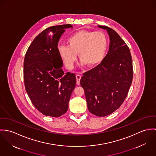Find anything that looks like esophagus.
I'll return each instance as SVG.
<instances>
[{
    "label": "esophagus",
    "instance_id": "obj_1",
    "mask_svg": "<svg viewBox=\"0 0 156 156\" xmlns=\"http://www.w3.org/2000/svg\"><path fill=\"white\" fill-rule=\"evenodd\" d=\"M76 80H77V85H79L80 84V80L81 79V76L79 74H77L76 75Z\"/></svg>",
    "mask_w": 156,
    "mask_h": 156
}]
</instances>
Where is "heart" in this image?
Returning a JSON list of instances; mask_svg holds the SVG:
<instances>
[{
	"mask_svg": "<svg viewBox=\"0 0 156 156\" xmlns=\"http://www.w3.org/2000/svg\"><path fill=\"white\" fill-rule=\"evenodd\" d=\"M68 45L58 47L59 55L68 69H72L77 54L82 65L97 67L103 61L108 48V40L102 32L80 30L71 35Z\"/></svg>",
	"mask_w": 156,
	"mask_h": 156,
	"instance_id": "obj_1",
	"label": "heart"
}]
</instances>
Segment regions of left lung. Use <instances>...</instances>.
<instances>
[{"mask_svg":"<svg viewBox=\"0 0 156 156\" xmlns=\"http://www.w3.org/2000/svg\"><path fill=\"white\" fill-rule=\"evenodd\" d=\"M98 26L108 31L109 51L101 64L83 74L80 85L85 91L89 111L98 116H105L124 102L132 82L133 71L127 45L111 28Z\"/></svg>","mask_w":156,"mask_h":156,"instance_id":"left-lung-1","label":"left lung"}]
</instances>
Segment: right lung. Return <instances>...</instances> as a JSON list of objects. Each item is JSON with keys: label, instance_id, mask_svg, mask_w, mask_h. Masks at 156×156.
Wrapping results in <instances>:
<instances>
[{"label": "right lung", "instance_id": "1", "mask_svg": "<svg viewBox=\"0 0 156 156\" xmlns=\"http://www.w3.org/2000/svg\"><path fill=\"white\" fill-rule=\"evenodd\" d=\"M70 24L49 27L29 47L24 57V86L34 106L43 115L59 117L66 113L76 84L74 73L66 74L58 48L65 29Z\"/></svg>", "mask_w": 156, "mask_h": 156}]
</instances>
